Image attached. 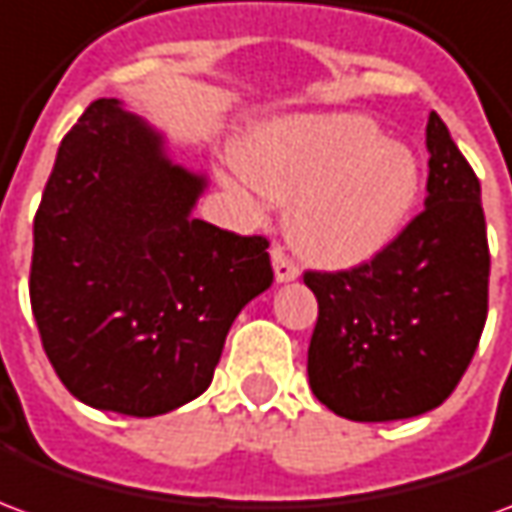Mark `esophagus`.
<instances>
[{
    "mask_svg": "<svg viewBox=\"0 0 512 512\" xmlns=\"http://www.w3.org/2000/svg\"><path fill=\"white\" fill-rule=\"evenodd\" d=\"M271 263H274V277H277V282H293V279L299 277V266L290 260L288 252L282 246H271Z\"/></svg>",
    "mask_w": 512,
    "mask_h": 512,
    "instance_id": "34e87169",
    "label": "esophagus"
}]
</instances>
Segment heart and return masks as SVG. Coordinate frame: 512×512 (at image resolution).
<instances>
[{"label":"heart","mask_w":512,"mask_h":512,"mask_svg":"<svg viewBox=\"0 0 512 512\" xmlns=\"http://www.w3.org/2000/svg\"><path fill=\"white\" fill-rule=\"evenodd\" d=\"M249 186L293 202V235L323 266H356L403 233L422 169L406 145L359 115L307 117L263 128L235 153Z\"/></svg>","instance_id":"heart-1"}]
</instances>
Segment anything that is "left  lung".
I'll list each match as a JSON object with an SVG mask.
<instances>
[{
	"label": "left lung",
	"mask_w": 512,
	"mask_h": 512,
	"mask_svg": "<svg viewBox=\"0 0 512 512\" xmlns=\"http://www.w3.org/2000/svg\"><path fill=\"white\" fill-rule=\"evenodd\" d=\"M425 142V211L362 266L304 271L318 299L310 386L323 406L354 422L441 406L472 362L488 315L480 180L436 112Z\"/></svg>",
	"instance_id": "8db88e82"
}]
</instances>
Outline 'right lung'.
I'll use <instances>...</instances> for the list:
<instances>
[{
    "mask_svg": "<svg viewBox=\"0 0 512 512\" xmlns=\"http://www.w3.org/2000/svg\"><path fill=\"white\" fill-rule=\"evenodd\" d=\"M202 189L117 98L62 139L29 301L54 373L87 406L158 417L202 395L235 315L271 288L266 238L194 219Z\"/></svg>",
    "mask_w": 512,
    "mask_h": 512,
    "instance_id": "1",
    "label": "right lung"
}]
</instances>
